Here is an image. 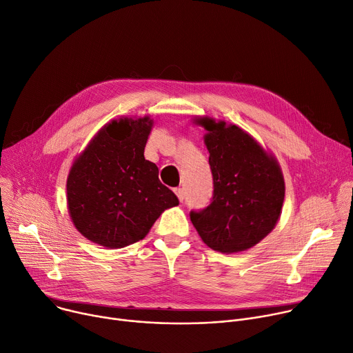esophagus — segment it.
Returning a JSON list of instances; mask_svg holds the SVG:
<instances>
[{"label": "esophagus", "mask_w": 353, "mask_h": 353, "mask_svg": "<svg viewBox=\"0 0 353 353\" xmlns=\"http://www.w3.org/2000/svg\"><path fill=\"white\" fill-rule=\"evenodd\" d=\"M174 193H176V196L179 197L180 203H183V201H184V191H183V188H176Z\"/></svg>", "instance_id": "esophagus-1"}]
</instances>
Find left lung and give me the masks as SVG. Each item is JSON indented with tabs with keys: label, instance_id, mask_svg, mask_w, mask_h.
Instances as JSON below:
<instances>
[{
	"label": "left lung",
	"instance_id": "obj_1",
	"mask_svg": "<svg viewBox=\"0 0 353 353\" xmlns=\"http://www.w3.org/2000/svg\"><path fill=\"white\" fill-rule=\"evenodd\" d=\"M208 134L205 145L212 173V199L190 219L211 249L242 252L261 242L277 223L284 180L276 160L236 125L199 121Z\"/></svg>",
	"mask_w": 353,
	"mask_h": 353
}]
</instances>
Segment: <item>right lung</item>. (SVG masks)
<instances>
[{"instance_id":"1","label":"right lung","mask_w":353,"mask_h":353,"mask_svg":"<svg viewBox=\"0 0 353 353\" xmlns=\"http://www.w3.org/2000/svg\"><path fill=\"white\" fill-rule=\"evenodd\" d=\"M152 119H119L105 125L77 157L68 179L74 227L94 243L123 248L146 236L177 196L159 180L143 150Z\"/></svg>"}]
</instances>
